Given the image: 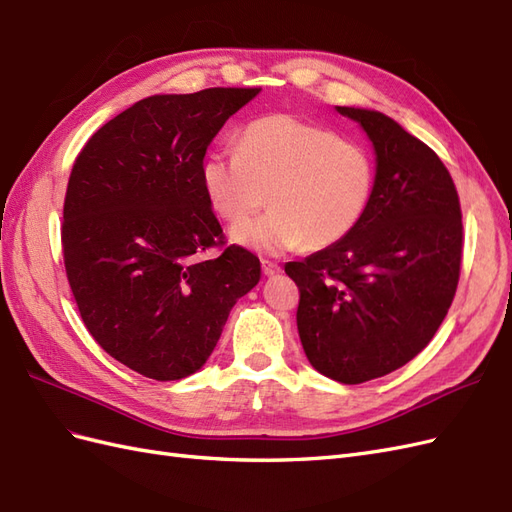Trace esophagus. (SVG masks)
Returning a JSON list of instances; mask_svg holds the SVG:
<instances>
[{
    "label": "esophagus",
    "instance_id": "1",
    "mask_svg": "<svg viewBox=\"0 0 512 512\" xmlns=\"http://www.w3.org/2000/svg\"><path fill=\"white\" fill-rule=\"evenodd\" d=\"M282 269H280V265H277V262H271V260H262V273L265 275H275V273H280Z\"/></svg>",
    "mask_w": 512,
    "mask_h": 512
}]
</instances>
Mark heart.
I'll return each mask as SVG.
<instances>
[{
	"label": "heart",
	"mask_w": 512,
	"mask_h": 512,
	"mask_svg": "<svg viewBox=\"0 0 512 512\" xmlns=\"http://www.w3.org/2000/svg\"><path fill=\"white\" fill-rule=\"evenodd\" d=\"M200 177L213 211L239 224L232 241L284 254L303 243L324 250L359 226L376 190V160L331 128L275 113L247 123L237 151L207 156ZM265 199L272 211L245 223Z\"/></svg>",
	"instance_id": "heart-1"
}]
</instances>
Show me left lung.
I'll list each match as a JSON object with an SVG mask.
<instances>
[{"label": "left lung", "instance_id": "left-lung-1", "mask_svg": "<svg viewBox=\"0 0 512 512\" xmlns=\"http://www.w3.org/2000/svg\"><path fill=\"white\" fill-rule=\"evenodd\" d=\"M376 149V190L346 239L288 262L309 363L361 384L412 361L451 307L463 254L459 194L438 153L397 121L337 106Z\"/></svg>", "mask_w": 512, "mask_h": 512}]
</instances>
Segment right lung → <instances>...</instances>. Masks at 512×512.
Instances as JSON below:
<instances>
[{
	"label": "right lung",
	"mask_w": 512,
	"mask_h": 512,
	"mask_svg": "<svg viewBox=\"0 0 512 512\" xmlns=\"http://www.w3.org/2000/svg\"><path fill=\"white\" fill-rule=\"evenodd\" d=\"M258 91L145 98L74 160L61 222L74 301L100 348L145 378L203 367L232 305L260 280L258 256L226 245L200 177L215 134Z\"/></svg>",
	"instance_id": "add662e5"
}]
</instances>
